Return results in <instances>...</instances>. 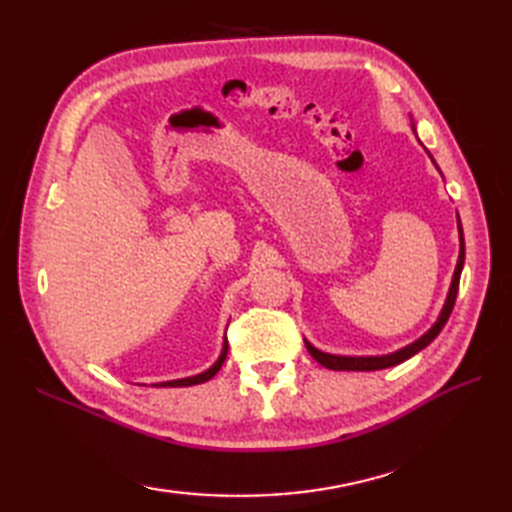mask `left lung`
Returning a JSON list of instances; mask_svg holds the SVG:
<instances>
[{
  "instance_id": "left-lung-1",
  "label": "left lung",
  "mask_w": 512,
  "mask_h": 512,
  "mask_svg": "<svg viewBox=\"0 0 512 512\" xmlns=\"http://www.w3.org/2000/svg\"><path fill=\"white\" fill-rule=\"evenodd\" d=\"M460 222V217H458ZM462 266H464V235H462V224H460V257H458V266H455V273H453V281H451V288H449V295L447 301H444V308L440 312L438 321L433 323V328L422 334L418 341H413L411 345L402 347V350L394 352V354H387V356H336V354H325L317 347L310 345L306 341V347L310 356L314 361L321 363L323 367L334 369V372H374V369H385V367H394L402 361H407L413 354H418L420 350H424L436 336L440 334V330L444 328V323L449 321L453 306H455V297H458V288H460V275H462Z\"/></svg>"
}]
</instances>
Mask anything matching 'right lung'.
I'll use <instances>...</instances> for the list:
<instances>
[{
  "mask_svg": "<svg viewBox=\"0 0 512 512\" xmlns=\"http://www.w3.org/2000/svg\"><path fill=\"white\" fill-rule=\"evenodd\" d=\"M226 354H228V341L224 339V347H222V354L220 358H217L215 365H211L206 372L198 374V376H189V378H180V380H169V383H162L160 387H189V385H200V383H206V380H211L217 372H220L222 363L226 361Z\"/></svg>",
  "mask_w": 512,
  "mask_h": 512,
  "instance_id": "right-lung-1",
  "label": "right lung"
}]
</instances>
